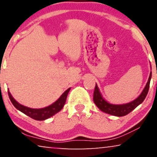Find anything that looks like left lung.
Masks as SVG:
<instances>
[{"label":"left lung","instance_id":"1","mask_svg":"<svg viewBox=\"0 0 157 157\" xmlns=\"http://www.w3.org/2000/svg\"><path fill=\"white\" fill-rule=\"evenodd\" d=\"M151 78V72L150 73V76L149 77V80L146 85L144 89L141 92L140 96H139L136 99H135L133 101L128 103L126 104L122 105H114L109 104L105 101L101 96L99 90H98L97 85L96 84L95 89L94 91V101L95 104L100 110L104 111L105 113H109V114L117 116V117H124V116L127 115L131 111L134 110V109L139 106V104H141L145 99L146 96H147L148 91L149 89L150 81Z\"/></svg>","mask_w":157,"mask_h":157}]
</instances>
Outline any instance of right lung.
<instances>
[{"label": "right lung", "instance_id": "add662e5", "mask_svg": "<svg viewBox=\"0 0 157 157\" xmlns=\"http://www.w3.org/2000/svg\"><path fill=\"white\" fill-rule=\"evenodd\" d=\"M71 88L68 89L64 93L62 94L61 97L58 99L56 101L53 103V104L50 105V106L46 107V108L43 109H31L29 107L24 106L23 105H21L16 101V100L13 98L11 94H10V92L8 91V96H9L10 100L13 105L18 109V110L21 111V112L25 113V115L29 116V117L32 118V119L38 120V121H44L45 119H48L51 117H52L56 113L59 112L62 109L64 104H65L66 98H67V95L69 92Z\"/></svg>", "mask_w": 157, "mask_h": 157}]
</instances>
